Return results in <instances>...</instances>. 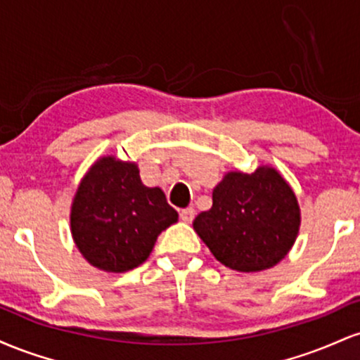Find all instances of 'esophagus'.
<instances>
[{"instance_id": "esophagus-1", "label": "esophagus", "mask_w": 360, "mask_h": 360, "mask_svg": "<svg viewBox=\"0 0 360 360\" xmlns=\"http://www.w3.org/2000/svg\"><path fill=\"white\" fill-rule=\"evenodd\" d=\"M179 214H181V220H183L184 223H191L193 218H194V208H191V206H189V208L181 210Z\"/></svg>"}]
</instances>
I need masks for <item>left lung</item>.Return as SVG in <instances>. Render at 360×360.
<instances>
[{
    "instance_id": "1",
    "label": "left lung",
    "mask_w": 360,
    "mask_h": 360,
    "mask_svg": "<svg viewBox=\"0 0 360 360\" xmlns=\"http://www.w3.org/2000/svg\"><path fill=\"white\" fill-rule=\"evenodd\" d=\"M301 225L298 198L278 169L230 171L213 189V206L193 229L218 262L238 272L274 267L295 245Z\"/></svg>"
}]
</instances>
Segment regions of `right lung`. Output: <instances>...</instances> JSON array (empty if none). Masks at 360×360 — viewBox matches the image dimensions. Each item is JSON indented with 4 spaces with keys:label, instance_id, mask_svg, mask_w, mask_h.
I'll use <instances>...</instances> for the list:
<instances>
[{
    "label": "right lung",
    "instance_id": "1",
    "mask_svg": "<svg viewBox=\"0 0 360 360\" xmlns=\"http://www.w3.org/2000/svg\"><path fill=\"white\" fill-rule=\"evenodd\" d=\"M135 162L100 157L81 179L71 205V233L81 255L105 272L146 262L157 237L179 214L160 188H147Z\"/></svg>",
    "mask_w": 360,
    "mask_h": 360
}]
</instances>
